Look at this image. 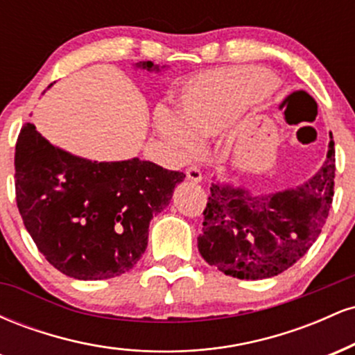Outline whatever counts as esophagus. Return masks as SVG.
<instances>
[{
    "mask_svg": "<svg viewBox=\"0 0 355 355\" xmlns=\"http://www.w3.org/2000/svg\"><path fill=\"white\" fill-rule=\"evenodd\" d=\"M187 180L191 183H200L202 182V172L197 168V166H190L187 170Z\"/></svg>",
    "mask_w": 355,
    "mask_h": 355,
    "instance_id": "obj_1",
    "label": "esophagus"
}]
</instances>
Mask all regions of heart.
<instances>
[{"label":"heart","mask_w":355,"mask_h":355,"mask_svg":"<svg viewBox=\"0 0 355 355\" xmlns=\"http://www.w3.org/2000/svg\"><path fill=\"white\" fill-rule=\"evenodd\" d=\"M272 83L270 73L248 67L200 73L178 93L177 113H157V132L180 157H191L200 148L202 138L222 132Z\"/></svg>","instance_id":"heart-1"}]
</instances>
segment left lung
<instances>
[{
  "label": "left lung",
  "mask_w": 355,
  "mask_h": 355,
  "mask_svg": "<svg viewBox=\"0 0 355 355\" xmlns=\"http://www.w3.org/2000/svg\"><path fill=\"white\" fill-rule=\"evenodd\" d=\"M304 183L279 191H252L214 175L203 211L198 252L209 266L245 280L282 274L307 254L334 197L336 150Z\"/></svg>",
  "instance_id": "1"
}]
</instances>
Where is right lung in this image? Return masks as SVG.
Returning <instances> with one entry per match:
<instances>
[{
    "mask_svg": "<svg viewBox=\"0 0 355 355\" xmlns=\"http://www.w3.org/2000/svg\"><path fill=\"white\" fill-rule=\"evenodd\" d=\"M135 70L162 75L164 64ZM16 203L44 259L78 280L128 272L148 245L153 215L166 209L185 173L138 157L96 162L50 144L28 121L15 153Z\"/></svg>",
    "mask_w": 355,
    "mask_h": 355,
    "instance_id": "right-lung-1",
    "label": "right lung"
}]
</instances>
